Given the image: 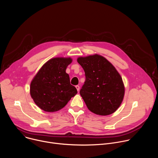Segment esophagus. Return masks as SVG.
Instances as JSON below:
<instances>
[{
  "instance_id": "1",
  "label": "esophagus",
  "mask_w": 158,
  "mask_h": 158,
  "mask_svg": "<svg viewBox=\"0 0 158 158\" xmlns=\"http://www.w3.org/2000/svg\"><path fill=\"white\" fill-rule=\"evenodd\" d=\"M76 88L77 89V91H79V89H80V87H79V85H76Z\"/></svg>"
}]
</instances>
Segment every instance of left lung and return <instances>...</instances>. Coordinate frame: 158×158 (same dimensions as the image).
Masks as SVG:
<instances>
[{"label": "left lung", "instance_id": "left-lung-1", "mask_svg": "<svg viewBox=\"0 0 158 158\" xmlns=\"http://www.w3.org/2000/svg\"><path fill=\"white\" fill-rule=\"evenodd\" d=\"M85 81L80 94L93 113L107 116L114 112L124 96L123 79L114 65L105 57L94 54L77 58Z\"/></svg>", "mask_w": 158, "mask_h": 158}]
</instances>
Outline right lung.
<instances>
[{
	"instance_id": "add662e5",
	"label": "right lung",
	"mask_w": 158,
	"mask_h": 158,
	"mask_svg": "<svg viewBox=\"0 0 158 158\" xmlns=\"http://www.w3.org/2000/svg\"><path fill=\"white\" fill-rule=\"evenodd\" d=\"M71 58L55 57L45 63L31 83L30 94L35 104L46 112L63 108L77 93L65 73Z\"/></svg>"
}]
</instances>
